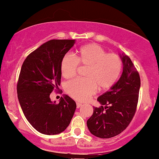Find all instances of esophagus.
<instances>
[{
    "instance_id": "esophagus-1",
    "label": "esophagus",
    "mask_w": 159,
    "mask_h": 159,
    "mask_svg": "<svg viewBox=\"0 0 159 159\" xmlns=\"http://www.w3.org/2000/svg\"><path fill=\"white\" fill-rule=\"evenodd\" d=\"M82 106H83V104H82V103H80L79 102H76V107L80 108V107H81Z\"/></svg>"
}]
</instances>
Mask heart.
Returning <instances> with one entry per match:
<instances>
[{
  "label": "heart",
  "mask_w": 159,
  "mask_h": 159,
  "mask_svg": "<svg viewBox=\"0 0 159 159\" xmlns=\"http://www.w3.org/2000/svg\"><path fill=\"white\" fill-rule=\"evenodd\" d=\"M88 67L85 74L86 79H76L68 82L65 90L71 98L84 102L95 93L97 89L107 90L115 84L120 76L122 62L119 56L107 53L95 43L85 45L75 56L67 54L61 61V72L66 79L74 77L78 66Z\"/></svg>",
  "instance_id": "obj_1"
}]
</instances>
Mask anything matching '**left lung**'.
Instances as JSON below:
<instances>
[{
	"label": "left lung",
	"instance_id": "left-lung-1",
	"mask_svg": "<svg viewBox=\"0 0 159 159\" xmlns=\"http://www.w3.org/2000/svg\"><path fill=\"white\" fill-rule=\"evenodd\" d=\"M120 58L123 64L120 78L107 92L98 98L102 106L93 107V114L87 120L89 131L100 138H110L122 133L136 112L140 76L127 55L122 53Z\"/></svg>",
	"mask_w": 159,
	"mask_h": 159
}]
</instances>
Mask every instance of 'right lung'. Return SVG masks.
Here are the masks:
<instances>
[{
  "instance_id": "1",
  "label": "right lung",
  "mask_w": 159,
  "mask_h": 159,
  "mask_svg": "<svg viewBox=\"0 0 159 159\" xmlns=\"http://www.w3.org/2000/svg\"><path fill=\"white\" fill-rule=\"evenodd\" d=\"M74 43L75 40H49L28 55L22 64L17 83L18 99L27 120L43 134L65 131L76 110V102L69 96L61 98L58 103L49 97L60 85L61 61Z\"/></svg>"
}]
</instances>
